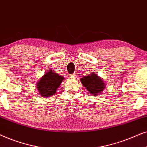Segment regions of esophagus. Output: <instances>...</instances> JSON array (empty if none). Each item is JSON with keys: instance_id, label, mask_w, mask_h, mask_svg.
Returning <instances> with one entry per match:
<instances>
[{"instance_id": "1", "label": "esophagus", "mask_w": 147, "mask_h": 147, "mask_svg": "<svg viewBox=\"0 0 147 147\" xmlns=\"http://www.w3.org/2000/svg\"><path fill=\"white\" fill-rule=\"evenodd\" d=\"M77 73H73V74H72V75H70V77H73V78H77Z\"/></svg>"}]
</instances>
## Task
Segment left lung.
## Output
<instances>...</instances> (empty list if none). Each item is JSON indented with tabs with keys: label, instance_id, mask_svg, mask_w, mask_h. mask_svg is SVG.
Returning <instances> with one entry per match:
<instances>
[{
	"label": "left lung",
	"instance_id": "obj_1",
	"mask_svg": "<svg viewBox=\"0 0 147 147\" xmlns=\"http://www.w3.org/2000/svg\"><path fill=\"white\" fill-rule=\"evenodd\" d=\"M80 81L91 95H100L106 86V84L100 77L92 72L90 75L84 76Z\"/></svg>",
	"mask_w": 147,
	"mask_h": 147
}]
</instances>
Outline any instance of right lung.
<instances>
[{
    "mask_svg": "<svg viewBox=\"0 0 147 147\" xmlns=\"http://www.w3.org/2000/svg\"><path fill=\"white\" fill-rule=\"evenodd\" d=\"M63 80L64 78L62 76L59 75L54 70H49L36 83V88L39 94L45 98L55 95L56 90Z\"/></svg>",
    "mask_w": 147,
    "mask_h": 147,
    "instance_id": "right-lung-1",
    "label": "right lung"
}]
</instances>
